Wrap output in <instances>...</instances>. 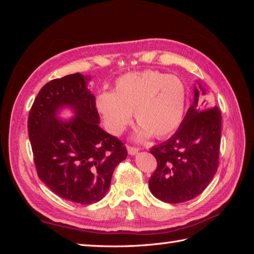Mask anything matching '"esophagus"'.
Segmentation results:
<instances>
[{
    "mask_svg": "<svg viewBox=\"0 0 254 254\" xmlns=\"http://www.w3.org/2000/svg\"><path fill=\"white\" fill-rule=\"evenodd\" d=\"M139 151V149L135 148V147H131V145H127V152L128 154H131V156H134V154L137 153Z\"/></svg>",
    "mask_w": 254,
    "mask_h": 254,
    "instance_id": "esophagus-1",
    "label": "esophagus"
}]
</instances>
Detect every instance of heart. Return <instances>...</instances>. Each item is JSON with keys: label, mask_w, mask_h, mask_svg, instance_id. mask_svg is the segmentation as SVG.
Masks as SVG:
<instances>
[{"label": "heart", "mask_w": 254, "mask_h": 254, "mask_svg": "<svg viewBox=\"0 0 254 254\" xmlns=\"http://www.w3.org/2000/svg\"><path fill=\"white\" fill-rule=\"evenodd\" d=\"M184 81L158 70L123 75L115 81L113 92L96 96L97 111L114 135L122 134L134 113L140 124L135 139L153 135L162 139L173 134L183 122L187 104Z\"/></svg>", "instance_id": "b5f03b06"}]
</instances>
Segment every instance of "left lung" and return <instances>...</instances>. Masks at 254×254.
Returning a JSON list of instances; mask_svg holds the SVG:
<instances>
[{"label": "left lung", "instance_id": "8db88e82", "mask_svg": "<svg viewBox=\"0 0 254 254\" xmlns=\"http://www.w3.org/2000/svg\"><path fill=\"white\" fill-rule=\"evenodd\" d=\"M194 103L175 134L154 145L151 152L157 169L149 179L154 197L165 203L178 204L203 192L216 174L221 145L222 115L212 106L198 83Z\"/></svg>", "mask_w": 254, "mask_h": 254}]
</instances>
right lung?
<instances>
[{"mask_svg":"<svg viewBox=\"0 0 254 254\" xmlns=\"http://www.w3.org/2000/svg\"><path fill=\"white\" fill-rule=\"evenodd\" d=\"M89 79L76 72L50 80L40 89L28 118L39 178L56 195L83 205L105 196L115 167L127 156L121 141L101 128ZM63 107H70L75 117L58 119Z\"/></svg>","mask_w":254,"mask_h":254,"instance_id":"1","label":"right lung"}]
</instances>
